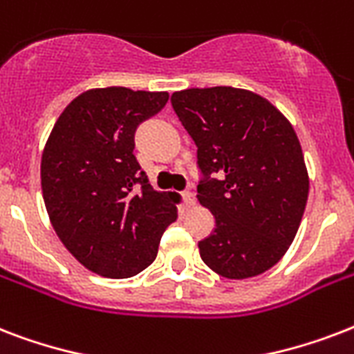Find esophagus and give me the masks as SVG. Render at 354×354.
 <instances>
[{
    "label": "esophagus",
    "mask_w": 354,
    "mask_h": 354,
    "mask_svg": "<svg viewBox=\"0 0 354 354\" xmlns=\"http://www.w3.org/2000/svg\"><path fill=\"white\" fill-rule=\"evenodd\" d=\"M182 198H183V205H185V207H193V205L196 204L194 193H191V191H183Z\"/></svg>",
    "instance_id": "34e87169"
}]
</instances>
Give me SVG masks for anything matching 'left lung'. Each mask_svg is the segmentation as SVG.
Wrapping results in <instances>:
<instances>
[{
    "mask_svg": "<svg viewBox=\"0 0 354 354\" xmlns=\"http://www.w3.org/2000/svg\"><path fill=\"white\" fill-rule=\"evenodd\" d=\"M171 102L198 149V202L215 216L200 257L227 279L263 274L286 253L307 205L294 128L264 97L232 86L176 91Z\"/></svg>",
    "mask_w": 354,
    "mask_h": 354,
    "instance_id": "left-lung-1",
    "label": "left lung"
}]
</instances>
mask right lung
Wrapping results in <instances>:
<instances>
[{"instance_id":"obj_1","label":"right lung","mask_w":354,"mask_h":354,"mask_svg":"<svg viewBox=\"0 0 354 354\" xmlns=\"http://www.w3.org/2000/svg\"><path fill=\"white\" fill-rule=\"evenodd\" d=\"M169 101L167 91L97 88L60 113L41 154V193L58 239L86 268L132 277L158 255L178 218L133 156V136Z\"/></svg>"}]
</instances>
